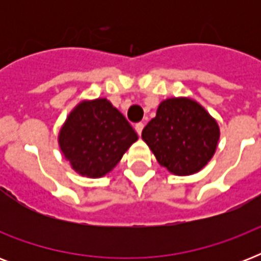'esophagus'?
Returning a JSON list of instances; mask_svg holds the SVG:
<instances>
[{
  "mask_svg": "<svg viewBox=\"0 0 261 261\" xmlns=\"http://www.w3.org/2000/svg\"><path fill=\"white\" fill-rule=\"evenodd\" d=\"M143 126H145V124H143V123H137V124H135V131H137V133H138L139 137H141V134H142Z\"/></svg>",
  "mask_w": 261,
  "mask_h": 261,
  "instance_id": "34e87169",
  "label": "esophagus"
}]
</instances>
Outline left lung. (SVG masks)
<instances>
[{"instance_id": "left-lung-1", "label": "left lung", "mask_w": 261, "mask_h": 261, "mask_svg": "<svg viewBox=\"0 0 261 261\" xmlns=\"http://www.w3.org/2000/svg\"><path fill=\"white\" fill-rule=\"evenodd\" d=\"M161 167L177 176L199 172L213 159L219 141L217 120L198 101L172 97L160 102L142 131Z\"/></svg>"}]
</instances>
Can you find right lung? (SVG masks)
Returning a JSON list of instances; mask_svg holds the SVG:
<instances>
[{
    "instance_id": "1",
    "label": "right lung",
    "mask_w": 261,
    "mask_h": 261,
    "mask_svg": "<svg viewBox=\"0 0 261 261\" xmlns=\"http://www.w3.org/2000/svg\"><path fill=\"white\" fill-rule=\"evenodd\" d=\"M138 135L107 98L84 100L61 127L59 149L81 176H106L122 160Z\"/></svg>"
}]
</instances>
